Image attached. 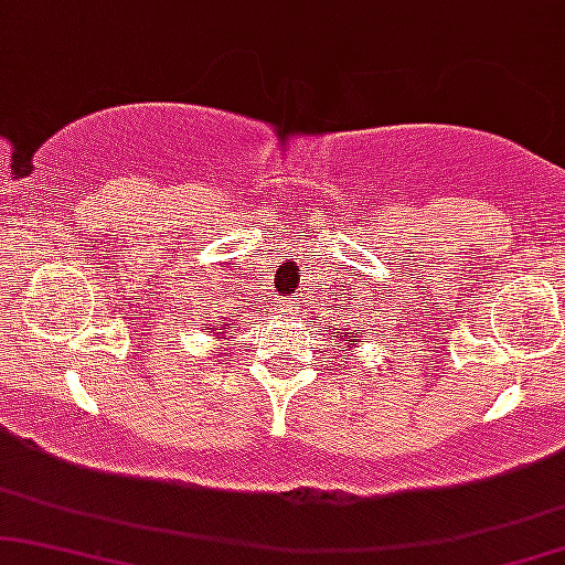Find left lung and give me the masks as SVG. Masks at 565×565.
<instances>
[{
	"instance_id": "left-lung-1",
	"label": "left lung",
	"mask_w": 565,
	"mask_h": 565,
	"mask_svg": "<svg viewBox=\"0 0 565 565\" xmlns=\"http://www.w3.org/2000/svg\"><path fill=\"white\" fill-rule=\"evenodd\" d=\"M341 302H344V299H341ZM331 307H333V305H331ZM341 307H344V305H341ZM347 307H349V305H347ZM333 335H335V341H339V352L344 354V360H347V354L352 352L356 341H360V333H354L352 328H333Z\"/></svg>"
}]
</instances>
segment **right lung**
<instances>
[{"instance_id":"add662e5","label":"right lung","mask_w":565,"mask_h":565,"mask_svg":"<svg viewBox=\"0 0 565 565\" xmlns=\"http://www.w3.org/2000/svg\"><path fill=\"white\" fill-rule=\"evenodd\" d=\"M209 326H216V328H205V333H213V335H216V339H224V344L230 347V339H226V328H230V331H232V328H234V331H237V323H234V320H230V323L221 326V323H211V320H209Z\"/></svg>"}]
</instances>
